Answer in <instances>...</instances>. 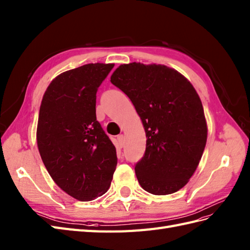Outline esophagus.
Here are the masks:
<instances>
[{"label":"esophagus","instance_id":"obj_1","mask_svg":"<svg viewBox=\"0 0 250 250\" xmlns=\"http://www.w3.org/2000/svg\"><path fill=\"white\" fill-rule=\"evenodd\" d=\"M118 146L120 148H122L124 146V136L123 135L118 136Z\"/></svg>","mask_w":250,"mask_h":250}]
</instances>
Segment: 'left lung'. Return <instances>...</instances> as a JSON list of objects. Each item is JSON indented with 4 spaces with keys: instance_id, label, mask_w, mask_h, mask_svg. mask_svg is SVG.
<instances>
[{
    "instance_id": "1",
    "label": "left lung",
    "mask_w": 250,
    "mask_h": 250,
    "mask_svg": "<svg viewBox=\"0 0 250 250\" xmlns=\"http://www.w3.org/2000/svg\"><path fill=\"white\" fill-rule=\"evenodd\" d=\"M111 83L129 97L142 121L146 149L135 167L140 186L154 195L184 188L204 153L208 127L195 88L164 64H121Z\"/></svg>"
}]
</instances>
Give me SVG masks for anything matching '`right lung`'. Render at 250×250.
Returning a JSON list of instances; mask_svg holds the SVG:
<instances>
[{
    "label": "right lung",
    "mask_w": 250,
    "mask_h": 250,
    "mask_svg": "<svg viewBox=\"0 0 250 250\" xmlns=\"http://www.w3.org/2000/svg\"><path fill=\"white\" fill-rule=\"evenodd\" d=\"M113 63H88L48 84L40 105L37 145L48 174L81 202L105 194L118 163L110 139L96 121V91Z\"/></svg>",
    "instance_id": "add662e5"
}]
</instances>
